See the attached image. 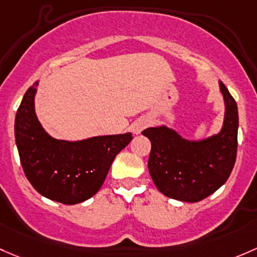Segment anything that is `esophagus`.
<instances>
[{
	"label": "esophagus",
	"instance_id": "34e87169",
	"mask_svg": "<svg viewBox=\"0 0 257 257\" xmlns=\"http://www.w3.org/2000/svg\"><path fill=\"white\" fill-rule=\"evenodd\" d=\"M148 125H149V120H148V119H140V120H138L137 123H134V125H133L134 133H136V134L142 133L143 129L147 128Z\"/></svg>",
	"mask_w": 257,
	"mask_h": 257
}]
</instances>
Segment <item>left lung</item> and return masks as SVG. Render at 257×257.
I'll return each mask as SVG.
<instances>
[{
    "instance_id": "left-lung-1",
    "label": "left lung",
    "mask_w": 257,
    "mask_h": 257,
    "mask_svg": "<svg viewBox=\"0 0 257 257\" xmlns=\"http://www.w3.org/2000/svg\"><path fill=\"white\" fill-rule=\"evenodd\" d=\"M225 117L220 133L201 142H190L166 126L142 132L151 142L148 161L158 190L170 198L199 202L226 182L236 160L239 115L235 99L223 82Z\"/></svg>"
}]
</instances>
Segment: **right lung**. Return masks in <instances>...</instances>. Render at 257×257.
Returning <instances> with one entry per match:
<instances>
[{
	"label": "right lung",
	"mask_w": 257,
	"mask_h": 257,
	"mask_svg": "<svg viewBox=\"0 0 257 257\" xmlns=\"http://www.w3.org/2000/svg\"><path fill=\"white\" fill-rule=\"evenodd\" d=\"M38 81L27 90L15 121L23 171L42 196L63 204L91 198L103 185L113 160L133 139L132 133L94 137L80 142L51 138L34 110Z\"/></svg>",
	"instance_id": "obj_1"
}]
</instances>
